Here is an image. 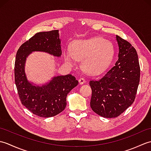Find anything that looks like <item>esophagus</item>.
I'll list each match as a JSON object with an SVG mask.
<instances>
[{
  "instance_id": "34e87169",
  "label": "esophagus",
  "mask_w": 151,
  "mask_h": 151,
  "mask_svg": "<svg viewBox=\"0 0 151 151\" xmlns=\"http://www.w3.org/2000/svg\"><path fill=\"white\" fill-rule=\"evenodd\" d=\"M78 81H79L80 84H83L86 82V80L84 78H81L79 79Z\"/></svg>"
}]
</instances>
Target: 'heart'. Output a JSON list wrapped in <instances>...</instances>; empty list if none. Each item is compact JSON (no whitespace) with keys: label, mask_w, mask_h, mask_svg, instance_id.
<instances>
[{"label":"heart","mask_w":151,"mask_h":151,"mask_svg":"<svg viewBox=\"0 0 151 151\" xmlns=\"http://www.w3.org/2000/svg\"><path fill=\"white\" fill-rule=\"evenodd\" d=\"M115 54L113 43L102 37L77 40L70 44V49L65 50L63 58L69 66L82 60V67L89 73H98L110 65Z\"/></svg>","instance_id":"1"}]
</instances>
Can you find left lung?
Masks as SVG:
<instances>
[{
  "label": "left lung",
  "instance_id": "obj_1",
  "mask_svg": "<svg viewBox=\"0 0 151 151\" xmlns=\"http://www.w3.org/2000/svg\"><path fill=\"white\" fill-rule=\"evenodd\" d=\"M118 60L97 81L89 82L92 90L90 106L106 118L116 117L132 104L139 86L140 67L136 49L116 36Z\"/></svg>",
  "mask_w": 151,
  "mask_h": 151
}]
</instances>
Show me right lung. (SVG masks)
<instances>
[{
    "label": "right lung",
    "instance_id": "right-lung-1",
    "mask_svg": "<svg viewBox=\"0 0 151 151\" xmlns=\"http://www.w3.org/2000/svg\"><path fill=\"white\" fill-rule=\"evenodd\" d=\"M35 51L62 55L59 30L38 32L18 49L15 62V82L22 104L32 113L42 117H50L61 113L67 105V95L78 85L71 75L54 76L42 86L28 81L25 73L27 58Z\"/></svg>",
    "mask_w": 151,
    "mask_h": 151
}]
</instances>
